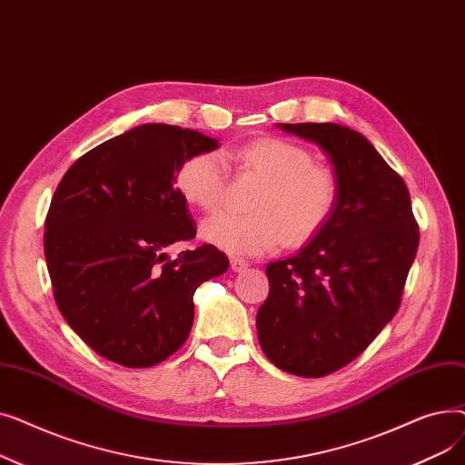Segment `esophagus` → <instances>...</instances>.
<instances>
[{"mask_svg":"<svg viewBox=\"0 0 465 465\" xmlns=\"http://www.w3.org/2000/svg\"><path fill=\"white\" fill-rule=\"evenodd\" d=\"M230 265H232V272H235V273L245 272L247 267H249V263H247L245 260H241V258H232V260H230Z\"/></svg>","mask_w":465,"mask_h":465,"instance_id":"1","label":"esophagus"}]
</instances>
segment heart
Returning a JSON list of instances; mask_svg holds the SVG:
<instances>
[{"label": "heart", "mask_w": 465, "mask_h": 465, "mask_svg": "<svg viewBox=\"0 0 465 465\" xmlns=\"http://www.w3.org/2000/svg\"><path fill=\"white\" fill-rule=\"evenodd\" d=\"M237 163L262 181L249 214H216L205 220L202 237L235 256H258L282 242L300 247L319 235L331 220L339 184L333 171L312 162L302 144L281 137H260L235 153ZM183 198L202 211L224 202L226 169L216 153L188 156L177 171Z\"/></svg>", "instance_id": "obj_1"}]
</instances>
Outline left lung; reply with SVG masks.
Returning a JSON list of instances; mask_svg holds the SVG:
<instances>
[{
    "label": "left lung",
    "mask_w": 465,
    "mask_h": 465,
    "mask_svg": "<svg viewBox=\"0 0 465 465\" xmlns=\"http://www.w3.org/2000/svg\"><path fill=\"white\" fill-rule=\"evenodd\" d=\"M281 128L330 156L339 200L307 247L265 267L270 296L256 314L258 341L279 370L324 377L394 319L420 233L407 184L361 134L331 122Z\"/></svg>",
    "instance_id": "8db88e82"
}]
</instances>
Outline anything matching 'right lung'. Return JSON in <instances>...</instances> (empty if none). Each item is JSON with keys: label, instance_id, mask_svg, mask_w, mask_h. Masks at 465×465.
Returning a JSON list of instances; mask_svg holds the SVG:
<instances>
[{"label": "right lung", "instance_id": "add662e5", "mask_svg": "<svg viewBox=\"0 0 465 465\" xmlns=\"http://www.w3.org/2000/svg\"><path fill=\"white\" fill-rule=\"evenodd\" d=\"M216 146L200 132L143 124L62 177L45 218L46 267L65 322L100 356L124 368L163 361L188 339L195 288L228 272L209 242L165 254L195 237L179 165Z\"/></svg>", "mask_w": 465, "mask_h": 465}]
</instances>
